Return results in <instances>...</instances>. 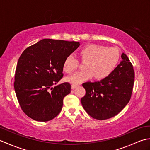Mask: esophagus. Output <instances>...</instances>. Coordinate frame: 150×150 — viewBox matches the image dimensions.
Returning a JSON list of instances; mask_svg holds the SVG:
<instances>
[{
    "mask_svg": "<svg viewBox=\"0 0 150 150\" xmlns=\"http://www.w3.org/2000/svg\"><path fill=\"white\" fill-rule=\"evenodd\" d=\"M77 86H78V85H77V84H72V85H71V88L73 90V89H75L76 87Z\"/></svg>",
    "mask_w": 150,
    "mask_h": 150,
    "instance_id": "obj_1",
    "label": "esophagus"
}]
</instances>
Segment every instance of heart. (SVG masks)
<instances>
[{"label":"heart","instance_id":"1","mask_svg":"<svg viewBox=\"0 0 150 150\" xmlns=\"http://www.w3.org/2000/svg\"><path fill=\"white\" fill-rule=\"evenodd\" d=\"M81 61H86L84 71H81L69 76L67 81L73 84H81L94 77L102 80L109 76L115 68L120 58L119 51L116 47H107L96 44H87L79 51ZM79 65V60L70 55L65 59L63 69L68 73L75 71Z\"/></svg>","mask_w":150,"mask_h":150}]
</instances>
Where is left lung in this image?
Wrapping results in <instances>:
<instances>
[{"instance_id": "obj_1", "label": "left lung", "mask_w": 150, "mask_h": 150, "mask_svg": "<svg viewBox=\"0 0 150 150\" xmlns=\"http://www.w3.org/2000/svg\"><path fill=\"white\" fill-rule=\"evenodd\" d=\"M106 79L99 82L82 84L86 94L81 98L85 111L93 119L106 120L119 114L131 98L135 81V71L126 54Z\"/></svg>"}]
</instances>
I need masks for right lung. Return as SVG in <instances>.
I'll return each mask as SVG.
<instances>
[{"label": "right lung", "instance_id": "obj_1", "mask_svg": "<svg viewBox=\"0 0 150 150\" xmlns=\"http://www.w3.org/2000/svg\"><path fill=\"white\" fill-rule=\"evenodd\" d=\"M80 45L78 42L43 39L28 47L19 57L14 88L24 113L40 122L60 113L63 99L71 92L69 82L53 86L63 77L65 59Z\"/></svg>", "mask_w": 150, "mask_h": 150}]
</instances>
